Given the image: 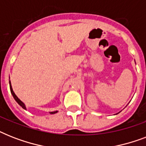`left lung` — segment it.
Wrapping results in <instances>:
<instances>
[{"mask_svg": "<svg viewBox=\"0 0 146 146\" xmlns=\"http://www.w3.org/2000/svg\"><path fill=\"white\" fill-rule=\"evenodd\" d=\"M117 113H116V114H117Z\"/></svg>", "mask_w": 146, "mask_h": 146, "instance_id": "left-lung-1", "label": "left lung"}]
</instances>
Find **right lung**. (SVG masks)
Here are the masks:
<instances>
[{
	"label": "right lung",
	"instance_id": "obj_1",
	"mask_svg": "<svg viewBox=\"0 0 146 146\" xmlns=\"http://www.w3.org/2000/svg\"><path fill=\"white\" fill-rule=\"evenodd\" d=\"M9 82H10V92H11V94H12L13 97V98H14V99H15V101H16V102H17V103H18V104H19V105H20V106L22 107V108H23L25 109V110H26V105H25V104H24L23 102H22L21 100L19 99V98H18L17 96H16V94L14 93V92H13V88H12V86H11V82H10V81ZM57 112H58V111H52V112H50V114H54V113H57Z\"/></svg>",
	"mask_w": 146,
	"mask_h": 146
}]
</instances>
